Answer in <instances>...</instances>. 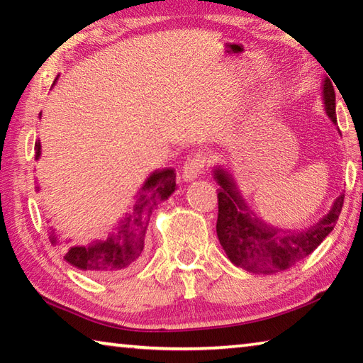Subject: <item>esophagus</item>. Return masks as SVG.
<instances>
[{"label": "esophagus", "mask_w": 363, "mask_h": 363, "mask_svg": "<svg viewBox=\"0 0 363 363\" xmlns=\"http://www.w3.org/2000/svg\"><path fill=\"white\" fill-rule=\"evenodd\" d=\"M206 157L201 152H194L187 157L186 163L182 168V179L186 182H192L200 176L201 171L205 168Z\"/></svg>", "instance_id": "esophagus-1"}]
</instances>
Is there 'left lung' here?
Returning a JSON list of instances; mask_svg holds the SVG:
<instances>
[{
    "instance_id": "1",
    "label": "left lung",
    "mask_w": 363,
    "mask_h": 363,
    "mask_svg": "<svg viewBox=\"0 0 363 363\" xmlns=\"http://www.w3.org/2000/svg\"><path fill=\"white\" fill-rule=\"evenodd\" d=\"M333 83L328 77L323 78L322 101L325 112L336 126ZM213 177L219 184L216 224L219 243L233 266L251 274H277L309 256L333 230L344 201V194L337 195L330 211L309 229L284 230L255 216L230 171L218 164L213 168Z\"/></svg>"
}]
</instances>
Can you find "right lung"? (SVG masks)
I'll list each match as a JSON object with an SVG mask.
<instances>
[{"instance_id":"obj_1","label":"right lung","mask_w":363,"mask_h":363,"mask_svg":"<svg viewBox=\"0 0 363 363\" xmlns=\"http://www.w3.org/2000/svg\"><path fill=\"white\" fill-rule=\"evenodd\" d=\"M57 78L59 75L52 84H56ZM40 157L41 143L38 139L35 144V160H40ZM176 189L173 168L153 171L138 192L131 211L126 213L125 219L120 220L115 230L101 240L65 248L64 259L97 279H112L138 266L144 255L145 232L153 208L160 201L168 200ZM49 240L52 245L60 243L57 232L52 227L49 229Z\"/></svg>"}]
</instances>
